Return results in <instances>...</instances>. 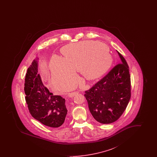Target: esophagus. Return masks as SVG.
<instances>
[{"mask_svg":"<svg viewBox=\"0 0 157 157\" xmlns=\"http://www.w3.org/2000/svg\"><path fill=\"white\" fill-rule=\"evenodd\" d=\"M78 92H71V93H69L68 94V95H69V97H74V96H75L77 94H78Z\"/></svg>","mask_w":157,"mask_h":157,"instance_id":"1","label":"esophagus"}]
</instances>
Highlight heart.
Wrapping results in <instances>:
<instances>
[{
	"label": "heart",
	"mask_w": 157,
	"mask_h": 157,
	"mask_svg": "<svg viewBox=\"0 0 157 157\" xmlns=\"http://www.w3.org/2000/svg\"><path fill=\"white\" fill-rule=\"evenodd\" d=\"M64 58L55 55L50 67L53 85L63 89L77 81L75 71H81L86 79H93L104 74L112 64L108 47L103 43L85 40L65 46Z\"/></svg>",
	"instance_id": "1"
}]
</instances>
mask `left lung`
<instances>
[{"label":"left lung","instance_id":"left-lung-1","mask_svg":"<svg viewBox=\"0 0 157 157\" xmlns=\"http://www.w3.org/2000/svg\"><path fill=\"white\" fill-rule=\"evenodd\" d=\"M118 53L121 63L85 92L92 115L103 124H111L120 118L131 95L129 67L123 56L119 52Z\"/></svg>","mask_w":157,"mask_h":157}]
</instances>
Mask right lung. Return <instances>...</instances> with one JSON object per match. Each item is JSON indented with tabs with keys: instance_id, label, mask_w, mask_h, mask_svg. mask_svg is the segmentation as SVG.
<instances>
[{
	"instance_id": "1",
	"label": "right lung",
	"mask_w": 157,
	"mask_h": 157,
	"mask_svg": "<svg viewBox=\"0 0 157 157\" xmlns=\"http://www.w3.org/2000/svg\"><path fill=\"white\" fill-rule=\"evenodd\" d=\"M24 90L28 109L35 119L52 128L63 124L67 112L65 99L53 95L44 86L38 74L37 60H34L27 70Z\"/></svg>"
}]
</instances>
